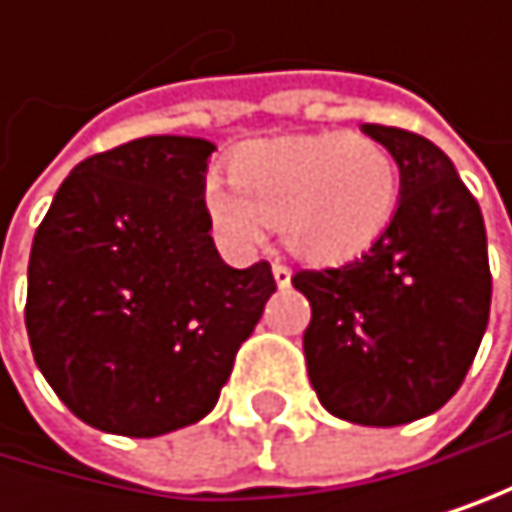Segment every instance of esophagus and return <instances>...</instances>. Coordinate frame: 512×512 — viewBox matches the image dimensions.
Masks as SVG:
<instances>
[{
    "instance_id": "obj_1",
    "label": "esophagus",
    "mask_w": 512,
    "mask_h": 512,
    "mask_svg": "<svg viewBox=\"0 0 512 512\" xmlns=\"http://www.w3.org/2000/svg\"><path fill=\"white\" fill-rule=\"evenodd\" d=\"M273 279H276L279 288H288V285H291V270H288L282 261H276V264H273Z\"/></svg>"
}]
</instances>
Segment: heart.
Listing matches in <instances>:
<instances>
[{"instance_id": "heart-1", "label": "heart", "mask_w": 512, "mask_h": 512, "mask_svg": "<svg viewBox=\"0 0 512 512\" xmlns=\"http://www.w3.org/2000/svg\"><path fill=\"white\" fill-rule=\"evenodd\" d=\"M230 184L208 181L202 193L208 221L227 242L251 248L279 227L294 254L334 264L390 227L399 165L371 134H288L236 150Z\"/></svg>"}]
</instances>
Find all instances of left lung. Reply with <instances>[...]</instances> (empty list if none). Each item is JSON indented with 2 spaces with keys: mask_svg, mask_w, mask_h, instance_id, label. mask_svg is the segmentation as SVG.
Here are the masks:
<instances>
[{
  "mask_svg": "<svg viewBox=\"0 0 512 512\" xmlns=\"http://www.w3.org/2000/svg\"><path fill=\"white\" fill-rule=\"evenodd\" d=\"M390 147L402 196L390 227L344 267L298 270L310 301L304 356L334 418L399 427L442 408L467 378L491 310L485 224L427 137L362 125Z\"/></svg>",
  "mask_w": 512,
  "mask_h": 512,
  "instance_id": "obj_1",
  "label": "left lung"
}]
</instances>
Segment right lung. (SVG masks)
<instances>
[{"instance_id":"obj_1","label":"right lung","mask_w":512,"mask_h":512,"mask_svg":"<svg viewBox=\"0 0 512 512\" xmlns=\"http://www.w3.org/2000/svg\"><path fill=\"white\" fill-rule=\"evenodd\" d=\"M214 144L153 134L79 162L27 270L30 350L61 402L119 436H162L214 408L276 291L267 261H221L205 214Z\"/></svg>"}]
</instances>
